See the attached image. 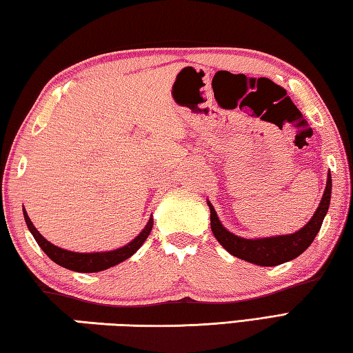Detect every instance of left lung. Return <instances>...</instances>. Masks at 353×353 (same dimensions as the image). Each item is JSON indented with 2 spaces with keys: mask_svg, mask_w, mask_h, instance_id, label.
<instances>
[{
  "mask_svg": "<svg viewBox=\"0 0 353 353\" xmlns=\"http://www.w3.org/2000/svg\"><path fill=\"white\" fill-rule=\"evenodd\" d=\"M330 194H332V176L327 175V184H325L324 195L321 198L320 208L312 216L310 221L304 225L301 230L295 232L290 235L281 236H269L259 239H245L230 234L229 230L223 228L219 223L214 205L209 203L210 209V228L214 232L215 238L219 241L223 248L236 258H241L244 261H249L256 265H278L288 263L290 259L300 256L303 252L309 248L314 241L318 232L321 229L323 219L327 214L330 204Z\"/></svg>",
  "mask_w": 353,
  "mask_h": 353,
  "instance_id": "1",
  "label": "left lung"
}]
</instances>
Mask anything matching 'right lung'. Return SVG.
<instances>
[{
	"label": "right lung",
	"instance_id": "obj_1",
	"mask_svg": "<svg viewBox=\"0 0 353 353\" xmlns=\"http://www.w3.org/2000/svg\"><path fill=\"white\" fill-rule=\"evenodd\" d=\"M23 214L30 234L33 235V238H35V241L38 243L39 248L43 249L44 254L48 255L53 263L63 265V268L69 270L84 272V274H90V272H101L109 268H114V265L123 263L124 259L130 258L139 248H141L143 243L148 239L152 228H154V219L150 218L141 234H139L134 241H130L128 245H124V248H119L117 250H110V252H95V254H78V252L64 250L49 243L48 239H46L35 229V225L32 224L30 218L28 216V212L23 210Z\"/></svg>",
	"mask_w": 353,
	"mask_h": 353
}]
</instances>
